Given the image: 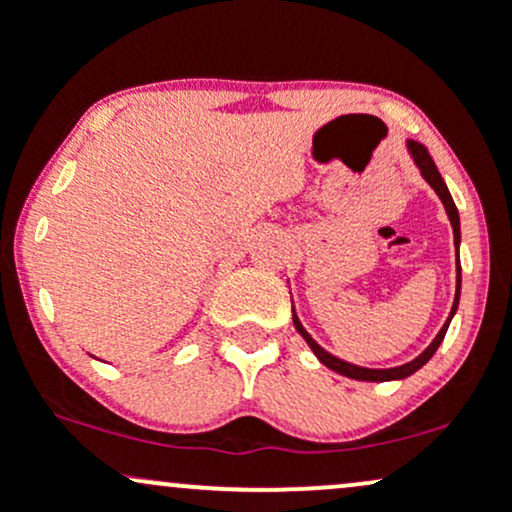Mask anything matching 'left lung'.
Masks as SVG:
<instances>
[{"label":"left lung","instance_id":"8db88e82","mask_svg":"<svg viewBox=\"0 0 512 512\" xmlns=\"http://www.w3.org/2000/svg\"><path fill=\"white\" fill-rule=\"evenodd\" d=\"M407 146H409L411 156H414V163H416V166H419V170H421V175H424L428 185H431L433 190H436V195H438L440 199H443L445 211H448V219H450V223H452V233H455V248H457V245H460V214H457V207H455V202H452V197H450L448 187H445L443 178H440V173H438L436 163H433V158H431V154H428L426 146L421 144V142H414V139H409V144H407ZM460 286H462V274H460V262H457V291H455V303H452V310H450L448 322H445L443 330H440V332L436 334V339H433L431 346H428V349L424 351V354L416 356L414 361L404 363V366H397V368L373 370V368H361V366H354V363H346V361H342V358L332 356L330 351L322 349V346L317 344L315 339L310 337V334L303 330L301 320H298L296 313H293V325H296V330L301 332V337L305 339V342H308L310 349L315 351V356L320 358V361L325 363L327 368L337 370V373L346 375V378H354V380H370V383H385V380H402V378H407V375L416 373V370H419L421 366H424V363L431 361V356L436 354V351H438L440 342H443V339H445V332H448V325H450L452 315H455V310H457V301H460Z\"/></svg>","mask_w":512,"mask_h":512}]
</instances>
